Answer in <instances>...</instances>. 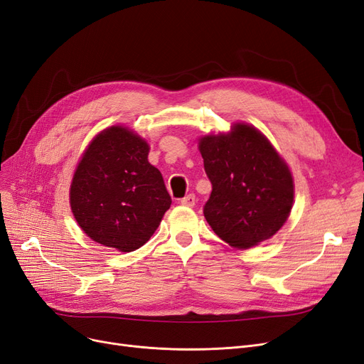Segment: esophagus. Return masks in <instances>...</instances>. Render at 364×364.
<instances>
[{
  "label": "esophagus",
  "mask_w": 364,
  "mask_h": 364,
  "mask_svg": "<svg viewBox=\"0 0 364 364\" xmlns=\"http://www.w3.org/2000/svg\"><path fill=\"white\" fill-rule=\"evenodd\" d=\"M180 203L183 204V205H186V207H193L195 204H196V196L193 195V193H191V195H187V196H184Z\"/></svg>",
  "instance_id": "esophagus-1"
}]
</instances>
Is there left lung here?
<instances>
[{"label":"left lung","instance_id":"1","mask_svg":"<svg viewBox=\"0 0 364 364\" xmlns=\"http://www.w3.org/2000/svg\"><path fill=\"white\" fill-rule=\"evenodd\" d=\"M213 191L204 216L225 243L249 249L272 238L289 218L292 175L274 146L253 126L199 139Z\"/></svg>","mask_w":364,"mask_h":364}]
</instances>
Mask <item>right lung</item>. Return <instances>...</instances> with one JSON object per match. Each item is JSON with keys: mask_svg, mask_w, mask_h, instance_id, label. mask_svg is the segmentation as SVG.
I'll list each match as a JSON object with an SVG mask.
<instances>
[{"mask_svg": "<svg viewBox=\"0 0 364 364\" xmlns=\"http://www.w3.org/2000/svg\"><path fill=\"white\" fill-rule=\"evenodd\" d=\"M148 144L112 126L91 141L75 171L70 207L92 241L119 252L144 246L171 207L164 177L148 161Z\"/></svg>", "mask_w": 364, "mask_h": 364, "instance_id": "1", "label": "right lung"}]
</instances>
